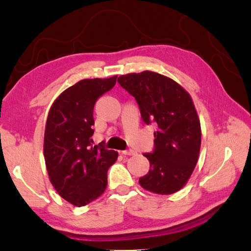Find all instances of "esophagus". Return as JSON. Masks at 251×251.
<instances>
[{"label":"esophagus","mask_w":251,"mask_h":251,"mask_svg":"<svg viewBox=\"0 0 251 251\" xmlns=\"http://www.w3.org/2000/svg\"><path fill=\"white\" fill-rule=\"evenodd\" d=\"M122 154H123V155H133V154H135V151H133V150H131V149H129V150L122 151Z\"/></svg>","instance_id":"34e87169"}]
</instances>
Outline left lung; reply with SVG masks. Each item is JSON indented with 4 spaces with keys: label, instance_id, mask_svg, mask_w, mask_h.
<instances>
[{
    "label": "left lung",
    "instance_id": "8db88e82",
    "mask_svg": "<svg viewBox=\"0 0 251 251\" xmlns=\"http://www.w3.org/2000/svg\"><path fill=\"white\" fill-rule=\"evenodd\" d=\"M118 82L137 100L143 122L156 126L153 151L143 154L150 170L139 178L140 185L156 194H173L191 177L200 154L201 123L191 96L153 72L125 75Z\"/></svg>",
    "mask_w": 251,
    "mask_h": 251
}]
</instances>
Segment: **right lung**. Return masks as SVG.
I'll return each instance as SVG.
<instances>
[{"label":"right lung","mask_w":251,"mask_h":251,"mask_svg":"<svg viewBox=\"0 0 251 251\" xmlns=\"http://www.w3.org/2000/svg\"><path fill=\"white\" fill-rule=\"evenodd\" d=\"M117 76L83 79L69 87L50 110L44 138V156L52 186L78 207L91 203L107 187V173L118 152L104 141L92 144L96 101L116 85Z\"/></svg>","instance_id":"obj_1"}]
</instances>
